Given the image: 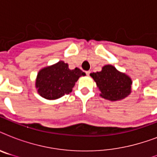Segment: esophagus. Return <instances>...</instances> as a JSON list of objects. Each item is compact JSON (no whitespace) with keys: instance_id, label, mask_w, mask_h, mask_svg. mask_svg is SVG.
<instances>
[{"instance_id":"1","label":"esophagus","mask_w":157,"mask_h":157,"mask_svg":"<svg viewBox=\"0 0 157 157\" xmlns=\"http://www.w3.org/2000/svg\"><path fill=\"white\" fill-rule=\"evenodd\" d=\"M90 72H91L90 71H86V75H87V76H89V75L90 74Z\"/></svg>"}]
</instances>
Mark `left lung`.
<instances>
[{"label": "left lung", "instance_id": "1", "mask_svg": "<svg viewBox=\"0 0 157 157\" xmlns=\"http://www.w3.org/2000/svg\"><path fill=\"white\" fill-rule=\"evenodd\" d=\"M90 76L96 82L100 96L105 99L122 100L131 93V78L112 65H105L100 71L93 72Z\"/></svg>", "mask_w": 157, "mask_h": 157}]
</instances>
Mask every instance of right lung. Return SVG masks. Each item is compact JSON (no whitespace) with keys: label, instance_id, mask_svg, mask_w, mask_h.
I'll return each instance as SVG.
<instances>
[{"label":"right lung","instance_id":"obj_1","mask_svg":"<svg viewBox=\"0 0 157 157\" xmlns=\"http://www.w3.org/2000/svg\"><path fill=\"white\" fill-rule=\"evenodd\" d=\"M86 73L76 67L69 69L63 61L43 67L38 71L35 87L37 93L48 100H55L71 93L78 79Z\"/></svg>","mask_w":157,"mask_h":157}]
</instances>
